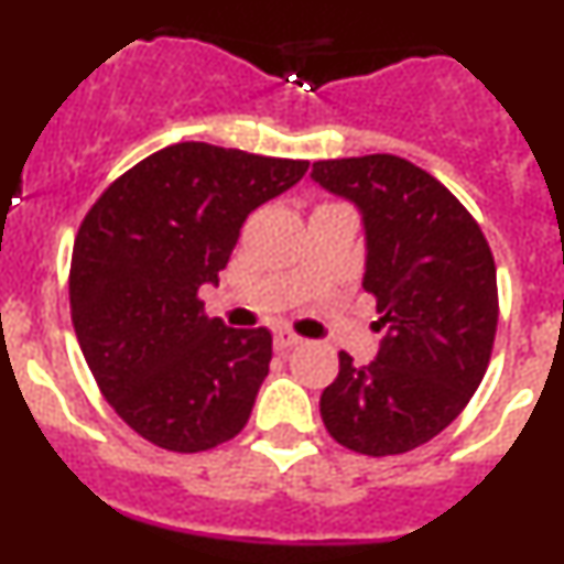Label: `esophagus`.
<instances>
[{
    "instance_id": "obj_1",
    "label": "esophagus",
    "mask_w": 564,
    "mask_h": 564,
    "mask_svg": "<svg viewBox=\"0 0 564 564\" xmlns=\"http://www.w3.org/2000/svg\"><path fill=\"white\" fill-rule=\"evenodd\" d=\"M297 344H303V338H300V335H294L292 329H275V349L278 351H286Z\"/></svg>"
}]
</instances>
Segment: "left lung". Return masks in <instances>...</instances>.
Segmentation results:
<instances>
[{
    "label": "left lung",
    "instance_id": "8db88e82",
    "mask_svg": "<svg viewBox=\"0 0 564 564\" xmlns=\"http://www.w3.org/2000/svg\"><path fill=\"white\" fill-rule=\"evenodd\" d=\"M311 180L360 213L362 289L384 329L368 366L340 351L322 420L362 456L409 453L445 431L486 377L499 318L491 248L464 204L403 158L318 161Z\"/></svg>",
    "mask_w": 564,
    "mask_h": 564
}]
</instances>
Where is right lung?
Returning <instances> with one entry per match:
<instances>
[{
	"label": "right lung",
	"instance_id": "obj_1",
	"mask_svg": "<svg viewBox=\"0 0 564 564\" xmlns=\"http://www.w3.org/2000/svg\"><path fill=\"white\" fill-rule=\"evenodd\" d=\"M308 161L182 141L135 163L95 202L70 261V316L113 412L147 442L198 453L246 429L270 373L267 327L204 316L256 207Z\"/></svg>",
	"mask_w": 564,
	"mask_h": 564
}]
</instances>
